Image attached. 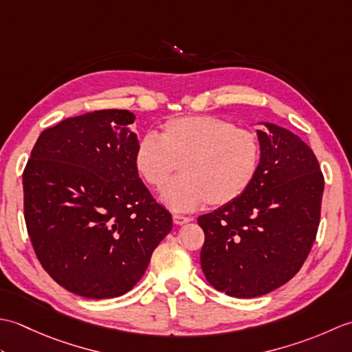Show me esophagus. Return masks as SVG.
Masks as SVG:
<instances>
[{
	"instance_id": "esophagus-1",
	"label": "esophagus",
	"mask_w": 352,
	"mask_h": 352,
	"mask_svg": "<svg viewBox=\"0 0 352 352\" xmlns=\"http://www.w3.org/2000/svg\"><path fill=\"white\" fill-rule=\"evenodd\" d=\"M172 221H174L175 226H184L192 221V218H188V216H182V214H172Z\"/></svg>"
}]
</instances>
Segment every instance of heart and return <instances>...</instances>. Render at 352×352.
Instances as JSON below:
<instances>
[{"label":"heart","instance_id":"obj_1","mask_svg":"<svg viewBox=\"0 0 352 352\" xmlns=\"http://www.w3.org/2000/svg\"><path fill=\"white\" fill-rule=\"evenodd\" d=\"M258 164L256 134L216 116L170 119L160 139L148 133L134 151L138 174L151 188H162L180 166L182 177L160 192L162 203L175 212L234 203L250 189Z\"/></svg>","mask_w":352,"mask_h":352}]
</instances>
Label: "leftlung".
Returning <instances> with one entry per match:
<instances>
[{
    "mask_svg": "<svg viewBox=\"0 0 352 352\" xmlns=\"http://www.w3.org/2000/svg\"><path fill=\"white\" fill-rule=\"evenodd\" d=\"M257 130L260 164L234 203L198 218L206 241L201 267L212 286L234 298H256L287 283L315 242L324 175L315 153L271 122Z\"/></svg>",
    "mask_w": 352,
    "mask_h": 352,
    "instance_id": "obj_1",
    "label": "left lung"
}]
</instances>
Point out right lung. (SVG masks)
<instances>
[{"label": "right lung", "instance_id": "1", "mask_svg": "<svg viewBox=\"0 0 352 352\" xmlns=\"http://www.w3.org/2000/svg\"><path fill=\"white\" fill-rule=\"evenodd\" d=\"M134 113L109 109L42 131L22 175L30 241L52 280L104 300L136 286L172 230L134 166Z\"/></svg>", "mask_w": 352, "mask_h": 352}]
</instances>
